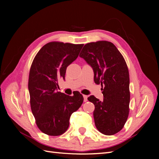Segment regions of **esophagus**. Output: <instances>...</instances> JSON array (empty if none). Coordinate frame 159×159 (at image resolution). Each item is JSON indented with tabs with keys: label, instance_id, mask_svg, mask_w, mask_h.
<instances>
[{
	"label": "esophagus",
	"instance_id": "esophagus-1",
	"mask_svg": "<svg viewBox=\"0 0 159 159\" xmlns=\"http://www.w3.org/2000/svg\"><path fill=\"white\" fill-rule=\"evenodd\" d=\"M83 96H84V102H87V101H88V95H84Z\"/></svg>",
	"mask_w": 159,
	"mask_h": 159
}]
</instances>
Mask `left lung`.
I'll use <instances>...</instances> for the list:
<instances>
[{
    "label": "left lung",
    "mask_w": 159,
    "mask_h": 159,
    "mask_svg": "<svg viewBox=\"0 0 159 159\" xmlns=\"http://www.w3.org/2000/svg\"><path fill=\"white\" fill-rule=\"evenodd\" d=\"M80 56L93 68L95 83L103 88V101L93 95L88 98L95 105V127L105 135H113L123 129L129 113V74L125 60L116 46L107 41L86 44Z\"/></svg>",
    "instance_id": "8db88e82"
}]
</instances>
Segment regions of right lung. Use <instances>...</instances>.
Instances as JSON below:
<instances>
[{
    "instance_id": "right-lung-1",
    "label": "right lung",
    "mask_w": 159,
    "mask_h": 159,
    "mask_svg": "<svg viewBox=\"0 0 159 159\" xmlns=\"http://www.w3.org/2000/svg\"><path fill=\"white\" fill-rule=\"evenodd\" d=\"M84 44L52 42L45 44L34 59L28 90L36 123L48 135L59 136L69 127L70 118L84 102L75 91L73 96L57 91L60 79L65 80L67 67L76 60Z\"/></svg>"
}]
</instances>
